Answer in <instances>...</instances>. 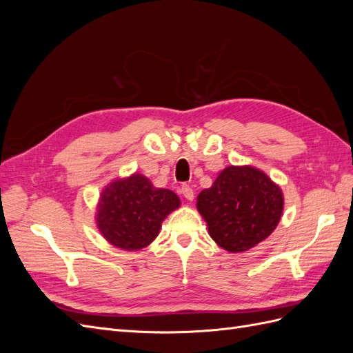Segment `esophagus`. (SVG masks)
Here are the masks:
<instances>
[{"label":"esophagus","instance_id":"esophagus-1","mask_svg":"<svg viewBox=\"0 0 353 353\" xmlns=\"http://www.w3.org/2000/svg\"><path fill=\"white\" fill-rule=\"evenodd\" d=\"M181 193L187 199V200H193L194 199V191L188 184H183L181 185Z\"/></svg>","mask_w":353,"mask_h":353}]
</instances>
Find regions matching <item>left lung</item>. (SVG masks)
<instances>
[{"mask_svg":"<svg viewBox=\"0 0 353 353\" xmlns=\"http://www.w3.org/2000/svg\"><path fill=\"white\" fill-rule=\"evenodd\" d=\"M283 205L280 187L252 166H228L197 197L210 237L231 253L249 250L271 236Z\"/></svg>","mask_w":353,"mask_h":353,"instance_id":"left-lung-1","label":"left lung"}]
</instances>
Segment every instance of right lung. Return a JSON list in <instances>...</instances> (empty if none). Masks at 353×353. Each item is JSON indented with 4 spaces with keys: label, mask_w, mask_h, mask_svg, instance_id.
Returning a JSON list of instances; mask_svg holds the SVG:
<instances>
[{
    "label": "right lung",
    "mask_w": 353,
    "mask_h": 353,
    "mask_svg": "<svg viewBox=\"0 0 353 353\" xmlns=\"http://www.w3.org/2000/svg\"><path fill=\"white\" fill-rule=\"evenodd\" d=\"M178 206L174 191L156 188L145 176L135 174L105 187L97 223L104 239L116 248L140 250L157 237L160 223Z\"/></svg>",
    "instance_id": "add662e5"
}]
</instances>
